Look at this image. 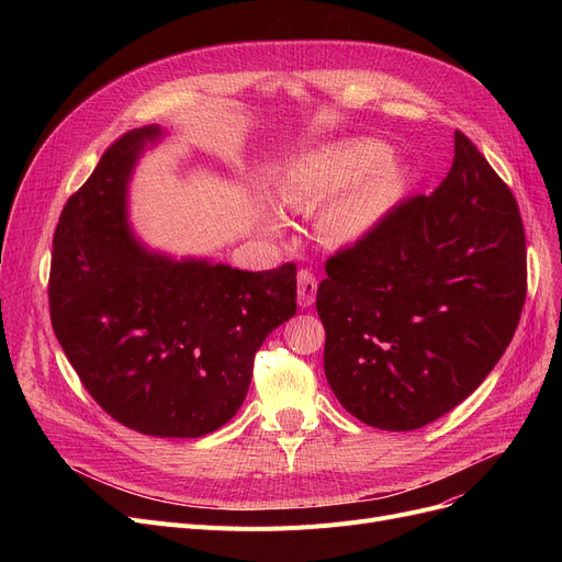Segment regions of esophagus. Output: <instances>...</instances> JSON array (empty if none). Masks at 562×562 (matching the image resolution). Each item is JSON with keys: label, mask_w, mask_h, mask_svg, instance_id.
Returning <instances> with one entry per match:
<instances>
[{"label": "esophagus", "mask_w": 562, "mask_h": 562, "mask_svg": "<svg viewBox=\"0 0 562 562\" xmlns=\"http://www.w3.org/2000/svg\"><path fill=\"white\" fill-rule=\"evenodd\" d=\"M316 278L310 271H299V305L310 307L316 301Z\"/></svg>", "instance_id": "esophagus-1"}]
</instances>
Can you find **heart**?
Segmentation results:
<instances>
[{"label":"heart","mask_w":562,"mask_h":562,"mask_svg":"<svg viewBox=\"0 0 562 562\" xmlns=\"http://www.w3.org/2000/svg\"><path fill=\"white\" fill-rule=\"evenodd\" d=\"M412 184L407 164L392 159L378 138H344L291 159L278 182V195L291 210H318V234L333 248L360 246L405 200ZM282 229L280 218L269 221Z\"/></svg>","instance_id":"b5f03b06"}]
</instances>
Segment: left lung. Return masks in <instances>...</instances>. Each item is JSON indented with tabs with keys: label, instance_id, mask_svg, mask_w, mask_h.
Masks as SVG:
<instances>
[{
	"label": "left lung",
	"instance_id": "1",
	"mask_svg": "<svg viewBox=\"0 0 562 562\" xmlns=\"http://www.w3.org/2000/svg\"><path fill=\"white\" fill-rule=\"evenodd\" d=\"M316 310L323 367L352 417L417 430L474 392L504 356L526 301L519 206L456 132L451 172L371 239L326 263Z\"/></svg>",
	"mask_w": 562,
	"mask_h": 562
}]
</instances>
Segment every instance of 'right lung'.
<instances>
[{
    "instance_id": "obj_1",
    "label": "right lung",
    "mask_w": 562,
    "mask_h": 562,
    "mask_svg": "<svg viewBox=\"0 0 562 562\" xmlns=\"http://www.w3.org/2000/svg\"><path fill=\"white\" fill-rule=\"evenodd\" d=\"M159 125L132 130L68 198L54 232L49 316L81 385L123 426L202 437L241 407L255 352L296 314V263L239 271L147 250L127 191Z\"/></svg>"
}]
</instances>
